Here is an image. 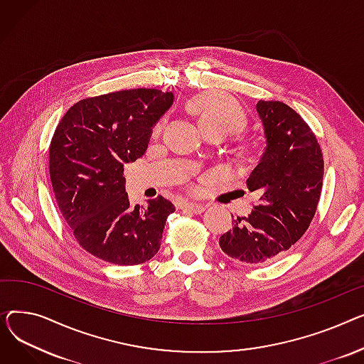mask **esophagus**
Masks as SVG:
<instances>
[{
  "mask_svg": "<svg viewBox=\"0 0 364 364\" xmlns=\"http://www.w3.org/2000/svg\"><path fill=\"white\" fill-rule=\"evenodd\" d=\"M182 210L185 211H192L196 213V215H201V213L205 210V205H201V204H196V203H183L181 205Z\"/></svg>",
  "mask_w": 364,
  "mask_h": 364,
  "instance_id": "34e87169",
  "label": "esophagus"
}]
</instances>
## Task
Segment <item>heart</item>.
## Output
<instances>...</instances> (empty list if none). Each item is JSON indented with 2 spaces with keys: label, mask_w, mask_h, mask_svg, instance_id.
<instances>
[{
  "label": "heart",
  "mask_w": 364,
  "mask_h": 364,
  "mask_svg": "<svg viewBox=\"0 0 364 364\" xmlns=\"http://www.w3.org/2000/svg\"><path fill=\"white\" fill-rule=\"evenodd\" d=\"M191 110L198 116L201 129L207 135H228L241 131L247 124L245 113L241 107L226 94L208 91L194 97L189 102ZM163 131V122L153 127V136H159Z\"/></svg>",
  "instance_id": "heart-1"
}]
</instances>
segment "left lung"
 I'll list each match as a JSON object with an SVG mask.
<instances>
[{"label": "left lung", "instance_id": "8db88e82", "mask_svg": "<svg viewBox=\"0 0 364 364\" xmlns=\"http://www.w3.org/2000/svg\"><path fill=\"white\" fill-rule=\"evenodd\" d=\"M266 149L247 179L259 196L247 218L220 237L233 260L260 266L289 250L309 229L323 185V154L303 117L282 101L257 102Z\"/></svg>", "mask_w": 364, "mask_h": 364}]
</instances>
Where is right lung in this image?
<instances>
[{
  "mask_svg": "<svg viewBox=\"0 0 364 364\" xmlns=\"http://www.w3.org/2000/svg\"><path fill=\"white\" fill-rule=\"evenodd\" d=\"M172 92L126 90L77 101L55 127L50 179L77 244L94 257L135 266L159 252L175 205L159 196L142 210L124 192L126 163L141 159Z\"/></svg>",
  "mask_w": 364,
  "mask_h": 364,
  "instance_id": "1",
  "label": "right lung"
}]
</instances>
